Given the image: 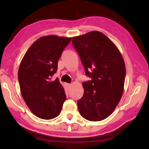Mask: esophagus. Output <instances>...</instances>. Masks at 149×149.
Instances as JSON below:
<instances>
[{
    "mask_svg": "<svg viewBox=\"0 0 149 149\" xmlns=\"http://www.w3.org/2000/svg\"><path fill=\"white\" fill-rule=\"evenodd\" d=\"M65 86H67L68 87H70L72 85L70 84H68V83H65Z\"/></svg>",
    "mask_w": 149,
    "mask_h": 149,
    "instance_id": "1",
    "label": "esophagus"
}]
</instances>
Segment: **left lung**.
Listing matches in <instances>:
<instances>
[{"instance_id":"8db88e82","label":"left lung","mask_w":149,"mask_h":149,"mask_svg":"<svg viewBox=\"0 0 149 149\" xmlns=\"http://www.w3.org/2000/svg\"><path fill=\"white\" fill-rule=\"evenodd\" d=\"M72 45L91 80L82 84L84 93L77 100L80 114L89 121L108 118L122 98L125 77L123 57L116 46L101 32L74 37Z\"/></svg>"}]
</instances>
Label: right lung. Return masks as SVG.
Listing matches in <instances>:
<instances>
[{"instance_id": "obj_1", "label": "right lung", "mask_w": 149, "mask_h": 149, "mask_svg": "<svg viewBox=\"0 0 149 149\" xmlns=\"http://www.w3.org/2000/svg\"><path fill=\"white\" fill-rule=\"evenodd\" d=\"M71 37L47 35L35 41L20 63L18 81L24 100L33 114L50 120L61 112L66 96L56 78L58 61Z\"/></svg>"}]
</instances>
